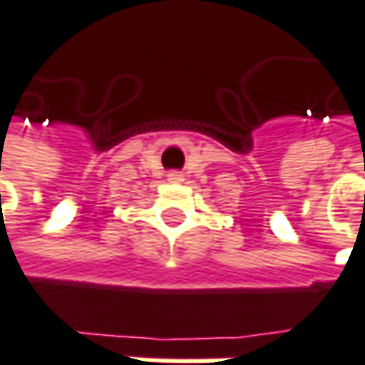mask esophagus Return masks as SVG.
Returning a JSON list of instances; mask_svg holds the SVG:
<instances>
[{
	"instance_id": "esophagus-1",
	"label": "esophagus",
	"mask_w": 365,
	"mask_h": 365,
	"mask_svg": "<svg viewBox=\"0 0 365 365\" xmlns=\"http://www.w3.org/2000/svg\"><path fill=\"white\" fill-rule=\"evenodd\" d=\"M168 180H170V182H182L185 178H182V174H180V172H176V170H174V172H170V174H168Z\"/></svg>"
}]
</instances>
